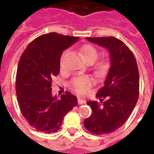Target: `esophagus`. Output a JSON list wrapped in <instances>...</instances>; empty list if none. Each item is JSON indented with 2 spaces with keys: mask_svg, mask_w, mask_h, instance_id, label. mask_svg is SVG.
<instances>
[{
  "mask_svg": "<svg viewBox=\"0 0 154 154\" xmlns=\"http://www.w3.org/2000/svg\"><path fill=\"white\" fill-rule=\"evenodd\" d=\"M77 102L79 105H82V104H85L86 103V100H83V99H81V98H78V100H77Z\"/></svg>",
  "mask_w": 154,
  "mask_h": 154,
  "instance_id": "34e87169",
  "label": "esophagus"
}]
</instances>
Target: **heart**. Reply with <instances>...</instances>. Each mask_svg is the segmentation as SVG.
Segmentation results:
<instances>
[{
    "label": "heart",
    "mask_w": 154,
    "mask_h": 154,
    "mask_svg": "<svg viewBox=\"0 0 154 154\" xmlns=\"http://www.w3.org/2000/svg\"><path fill=\"white\" fill-rule=\"evenodd\" d=\"M82 53L83 55L84 58L90 63H92L97 60L99 53L96 48L91 45V44H86L82 48ZM63 65V57L60 59V66ZM109 68V62L106 59L99 61L96 64V72L98 74L105 73ZM93 85V79L87 76H80V77H74L71 81V88L75 92L80 95H85L89 91L91 87Z\"/></svg>",
    "instance_id": "b5f03b06"
}]
</instances>
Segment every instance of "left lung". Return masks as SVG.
<instances>
[{"label":"left lung","mask_w":154,"mask_h":154,"mask_svg":"<svg viewBox=\"0 0 154 154\" xmlns=\"http://www.w3.org/2000/svg\"><path fill=\"white\" fill-rule=\"evenodd\" d=\"M87 38L109 50L111 65L104 87L97 93L100 101H87L92 114L84 120V126L94 134H107L121 127L135 106L139 69L132 51L121 40L111 36Z\"/></svg>","instance_id":"obj_1"}]
</instances>
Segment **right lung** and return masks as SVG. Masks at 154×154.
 I'll return each mask as SVG.
<instances>
[{"instance_id": "add662e5", "label": "right lung", "mask_w": 154, "mask_h": 154, "mask_svg": "<svg viewBox=\"0 0 154 154\" xmlns=\"http://www.w3.org/2000/svg\"><path fill=\"white\" fill-rule=\"evenodd\" d=\"M78 37L48 33L28 44L20 58L15 91L20 110L29 125L39 132H57L65 115L77 106V97L66 91L60 100L52 96V79L59 73L63 51Z\"/></svg>"}]
</instances>
